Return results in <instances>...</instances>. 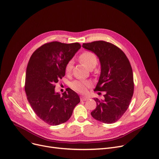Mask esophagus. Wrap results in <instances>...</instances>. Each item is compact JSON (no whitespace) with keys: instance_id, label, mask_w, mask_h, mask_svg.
I'll list each match as a JSON object with an SVG mask.
<instances>
[{"instance_id":"esophagus-1","label":"esophagus","mask_w":159,"mask_h":159,"mask_svg":"<svg viewBox=\"0 0 159 159\" xmlns=\"http://www.w3.org/2000/svg\"><path fill=\"white\" fill-rule=\"evenodd\" d=\"M89 99V98H88V97H86V96H81L80 97V100L82 101H85L86 100H88Z\"/></svg>"}]
</instances>
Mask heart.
Segmentation results:
<instances>
[{"instance_id":"heart-1","label":"heart","mask_w":159,"mask_h":159,"mask_svg":"<svg viewBox=\"0 0 159 159\" xmlns=\"http://www.w3.org/2000/svg\"><path fill=\"white\" fill-rule=\"evenodd\" d=\"M79 60L80 62L84 64L85 67L89 70H92L98 64V58L93 52L90 51H85L82 53L79 57ZM73 67V61L72 60H70L66 64L65 67V71L67 75H70L71 73ZM90 85L91 84L89 82L81 80H75L71 83V87L72 89L81 93H86L88 90V88L90 86Z\"/></svg>"}]
</instances>
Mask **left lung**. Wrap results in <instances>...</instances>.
Instances as JSON below:
<instances>
[{
	"label": "left lung",
	"mask_w": 159,
	"mask_h": 159,
	"mask_svg": "<svg viewBox=\"0 0 159 159\" xmlns=\"http://www.w3.org/2000/svg\"><path fill=\"white\" fill-rule=\"evenodd\" d=\"M82 47L99 58L101 74L94 90L105 93L103 99L94 98L97 107L91 115L102 123H115L126 112L133 95V73L130 64L120 48L107 41L83 43Z\"/></svg>",
	"instance_id": "left-lung-1"
}]
</instances>
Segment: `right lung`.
<instances>
[{
    "label": "right lung",
    "instance_id": "1",
    "mask_svg": "<svg viewBox=\"0 0 159 159\" xmlns=\"http://www.w3.org/2000/svg\"><path fill=\"white\" fill-rule=\"evenodd\" d=\"M80 47L79 43H47L33 52L27 65L25 86L27 99L34 112L49 125L67 121L80 102L79 96L71 89L61 95L54 88L65 76L66 64Z\"/></svg>",
    "mask_w": 159,
    "mask_h": 159
}]
</instances>
